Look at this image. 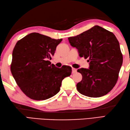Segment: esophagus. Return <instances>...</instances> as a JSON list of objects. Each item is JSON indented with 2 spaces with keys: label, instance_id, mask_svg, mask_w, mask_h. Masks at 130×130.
<instances>
[{
  "label": "esophagus",
  "instance_id": "34e87169",
  "mask_svg": "<svg viewBox=\"0 0 130 130\" xmlns=\"http://www.w3.org/2000/svg\"><path fill=\"white\" fill-rule=\"evenodd\" d=\"M76 71H77V70L76 69L72 68V73H76Z\"/></svg>",
  "mask_w": 130,
  "mask_h": 130
}]
</instances>
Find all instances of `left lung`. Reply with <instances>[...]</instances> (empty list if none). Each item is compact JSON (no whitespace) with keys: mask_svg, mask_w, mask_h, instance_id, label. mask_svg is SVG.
I'll return each mask as SVG.
<instances>
[{"mask_svg":"<svg viewBox=\"0 0 130 130\" xmlns=\"http://www.w3.org/2000/svg\"><path fill=\"white\" fill-rule=\"evenodd\" d=\"M80 57L88 59L89 68L77 71L83 78L76 85L78 92L89 97L105 95L116 84L123 62L119 42L112 32L94 26L76 36L68 38Z\"/></svg>","mask_w":130,"mask_h":130,"instance_id":"1","label":"left lung"}]
</instances>
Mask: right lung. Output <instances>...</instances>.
Returning a JSON list of instances; mask_svg holds the SVG:
<instances>
[{"label":"right lung","mask_w":130,"mask_h":130,"mask_svg":"<svg viewBox=\"0 0 130 130\" xmlns=\"http://www.w3.org/2000/svg\"><path fill=\"white\" fill-rule=\"evenodd\" d=\"M62 39L55 40L32 33L17 42L12 53L10 70L19 88L29 98L46 100L60 90L62 80L71 74V68L51 64L56 46Z\"/></svg>","instance_id":"obj_1"}]
</instances>
